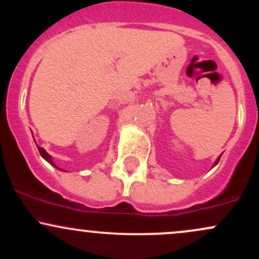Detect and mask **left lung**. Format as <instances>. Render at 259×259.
Wrapping results in <instances>:
<instances>
[{"mask_svg": "<svg viewBox=\"0 0 259 259\" xmlns=\"http://www.w3.org/2000/svg\"><path fill=\"white\" fill-rule=\"evenodd\" d=\"M221 157H222V154H221V156L218 157V158H217V160H215V162H214V165L218 164V162H219V159H221ZM214 165H213V167H214Z\"/></svg>", "mask_w": 259, "mask_h": 259, "instance_id": "left-lung-1", "label": "left lung"}]
</instances>
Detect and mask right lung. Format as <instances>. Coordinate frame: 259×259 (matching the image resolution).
I'll return each mask as SVG.
<instances>
[{
  "mask_svg": "<svg viewBox=\"0 0 259 259\" xmlns=\"http://www.w3.org/2000/svg\"><path fill=\"white\" fill-rule=\"evenodd\" d=\"M37 150H38V152H40V154H41V157H42V158L45 159V160H47V162L50 163V164L52 165V167H55V168H57V169H59V170H62L63 171V169H61V168H58L57 165L55 164V162H53L52 160V156L51 154H49L46 152V151H45V148H42V147H40V146H37ZM65 171V170H64Z\"/></svg>",
  "mask_w": 259,
  "mask_h": 259,
  "instance_id": "1",
  "label": "right lung"
}]
</instances>
